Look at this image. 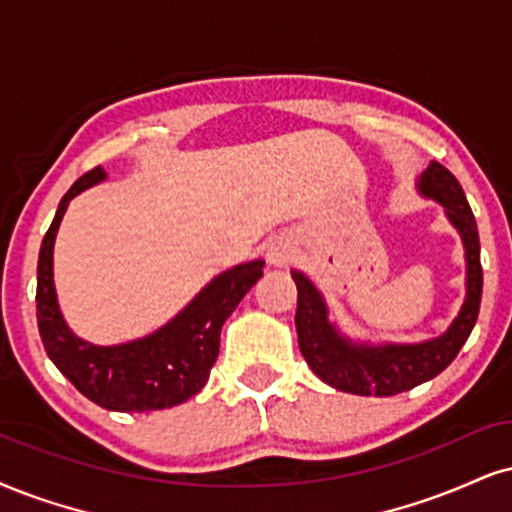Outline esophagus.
I'll return each instance as SVG.
<instances>
[{"mask_svg":"<svg viewBox=\"0 0 512 512\" xmlns=\"http://www.w3.org/2000/svg\"><path fill=\"white\" fill-rule=\"evenodd\" d=\"M266 256H268L270 266L285 268V266H289V263H292V258H294V244L285 237H277V239H273V242H270Z\"/></svg>","mask_w":512,"mask_h":512,"instance_id":"obj_1","label":"esophagus"}]
</instances>
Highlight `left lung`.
<instances>
[{
	"mask_svg": "<svg viewBox=\"0 0 512 512\" xmlns=\"http://www.w3.org/2000/svg\"><path fill=\"white\" fill-rule=\"evenodd\" d=\"M422 197L439 201L451 225L460 232L468 261V294L449 330L420 344H363L344 337L327 318V304L304 273L292 270L296 282V334L308 368L330 387L358 396H394L437 377L451 365L477 323L482 301L479 232L463 187L451 170L432 161L418 180Z\"/></svg>",
	"mask_w": 512,
	"mask_h": 512,
	"instance_id": "obj_1",
	"label": "left lung"
}]
</instances>
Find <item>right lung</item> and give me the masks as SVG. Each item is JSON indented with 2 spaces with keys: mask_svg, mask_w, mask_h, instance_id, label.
<instances>
[{
  "mask_svg": "<svg viewBox=\"0 0 512 512\" xmlns=\"http://www.w3.org/2000/svg\"><path fill=\"white\" fill-rule=\"evenodd\" d=\"M106 178L87 170L63 194L37 261V327L44 351L82 396L106 410L144 413L178 406L204 389L220 351V330L244 294L261 280L263 261L213 277L161 330L118 346H94L75 337L59 311L54 289V239L68 201Z\"/></svg>",
  "mask_w": 512,
  "mask_h": 512,
  "instance_id": "right-lung-1",
  "label": "right lung"
}]
</instances>
